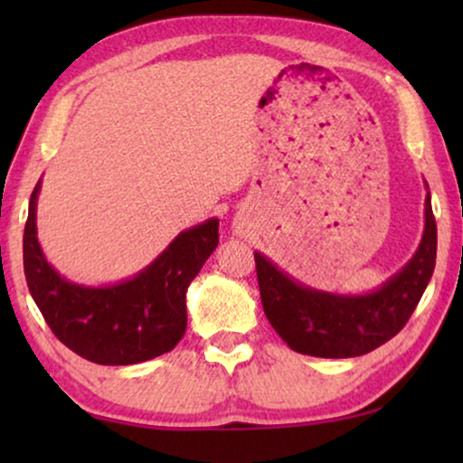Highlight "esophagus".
<instances>
[{"label":"esophagus","instance_id":"obj_1","mask_svg":"<svg viewBox=\"0 0 463 463\" xmlns=\"http://www.w3.org/2000/svg\"><path fill=\"white\" fill-rule=\"evenodd\" d=\"M233 233H236V236H246V233H249V227H250V223H249V217H244V214H238L236 219H233Z\"/></svg>","mask_w":463,"mask_h":463}]
</instances>
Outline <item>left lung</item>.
<instances>
[{
	"instance_id": "left-lung-1",
	"label": "left lung",
	"mask_w": 463,
	"mask_h": 463,
	"mask_svg": "<svg viewBox=\"0 0 463 463\" xmlns=\"http://www.w3.org/2000/svg\"><path fill=\"white\" fill-rule=\"evenodd\" d=\"M423 214V236L411 261L364 295H337L306 287L255 252L263 312L290 350L318 358L363 356L407 325L436 263V221L430 192Z\"/></svg>"
}]
</instances>
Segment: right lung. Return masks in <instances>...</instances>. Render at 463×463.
<instances>
[{
	"label": "right lung",
	"instance_id": "obj_1",
	"mask_svg": "<svg viewBox=\"0 0 463 463\" xmlns=\"http://www.w3.org/2000/svg\"><path fill=\"white\" fill-rule=\"evenodd\" d=\"M31 194L23 236L29 293L69 350L97 364H137L162 356L187 328V287L219 244V219L181 232L166 250L128 280L86 287L62 278L37 242V195Z\"/></svg>",
	"mask_w": 463,
	"mask_h": 463
}]
</instances>
